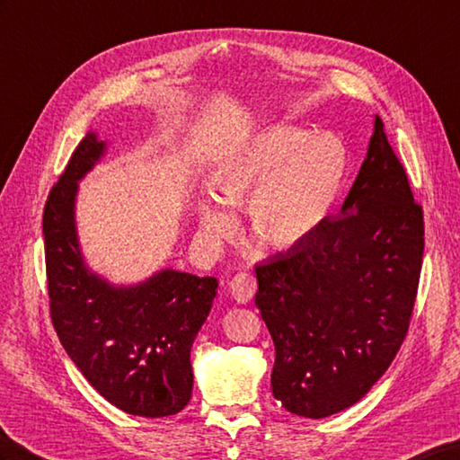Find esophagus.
Returning a JSON list of instances; mask_svg holds the SVG:
<instances>
[{"mask_svg": "<svg viewBox=\"0 0 460 460\" xmlns=\"http://www.w3.org/2000/svg\"><path fill=\"white\" fill-rule=\"evenodd\" d=\"M255 288H257L255 277L248 271L236 273L230 281V293L238 302H242V305H243V302L252 300V296L255 295Z\"/></svg>", "mask_w": 460, "mask_h": 460, "instance_id": "1", "label": "esophagus"}]
</instances>
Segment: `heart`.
Returning <instances> with one entry per match:
<instances>
[{
  "mask_svg": "<svg viewBox=\"0 0 460 460\" xmlns=\"http://www.w3.org/2000/svg\"><path fill=\"white\" fill-rule=\"evenodd\" d=\"M345 173V150L332 137L277 125L228 152L212 183L230 205L243 207L257 238L277 250L308 242L326 222ZM200 226L215 238L236 230V212L218 199L199 203Z\"/></svg>",
  "mask_w": 460,
  "mask_h": 460,
  "instance_id": "b5f03b06",
  "label": "heart"
}]
</instances>
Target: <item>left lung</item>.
<instances>
[{
  "instance_id": "8db88e82",
  "label": "left lung",
  "mask_w": 460,
  "mask_h": 460,
  "mask_svg": "<svg viewBox=\"0 0 460 460\" xmlns=\"http://www.w3.org/2000/svg\"><path fill=\"white\" fill-rule=\"evenodd\" d=\"M423 238V208L376 115L340 215L255 265V306L275 343L271 388L285 410L332 416L386 373L408 335Z\"/></svg>"
}]
</instances>
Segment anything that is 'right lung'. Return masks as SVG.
I'll return each mask as SVG.
<instances>
[{"label":"right lung","instance_id":"add662e5","mask_svg":"<svg viewBox=\"0 0 460 460\" xmlns=\"http://www.w3.org/2000/svg\"><path fill=\"white\" fill-rule=\"evenodd\" d=\"M103 148L89 132L44 205L52 326L70 359L111 404L132 416H173L191 400L189 357L218 281L165 269L138 287L115 288L87 271L77 250L74 197L77 179Z\"/></svg>","mask_w":460,"mask_h":460}]
</instances>
